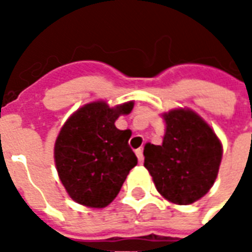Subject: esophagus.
<instances>
[{
  "instance_id": "esophagus-1",
  "label": "esophagus",
  "mask_w": 252,
  "mask_h": 252,
  "mask_svg": "<svg viewBox=\"0 0 252 252\" xmlns=\"http://www.w3.org/2000/svg\"><path fill=\"white\" fill-rule=\"evenodd\" d=\"M135 154H136V157H137V160H139V163L142 164L143 163V151L142 150H140V148H139V150H136V151H135Z\"/></svg>"
}]
</instances>
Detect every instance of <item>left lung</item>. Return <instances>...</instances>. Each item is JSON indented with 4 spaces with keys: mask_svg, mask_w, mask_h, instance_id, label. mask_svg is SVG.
Segmentation results:
<instances>
[{
    "mask_svg": "<svg viewBox=\"0 0 252 252\" xmlns=\"http://www.w3.org/2000/svg\"><path fill=\"white\" fill-rule=\"evenodd\" d=\"M166 129L160 146H144V167L159 194L189 205L211 190L219 174L222 144L198 113L177 108L162 113Z\"/></svg>",
    "mask_w": 252,
    "mask_h": 252,
    "instance_id": "left-lung-1",
    "label": "left lung"
}]
</instances>
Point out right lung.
<instances>
[{
  "mask_svg": "<svg viewBox=\"0 0 252 252\" xmlns=\"http://www.w3.org/2000/svg\"><path fill=\"white\" fill-rule=\"evenodd\" d=\"M132 109L133 101L112 108L98 99L75 110L61 128L54 147L55 166L67 194L78 204L108 206L137 164L128 146L131 131L115 126Z\"/></svg>",
  "mask_w": 252,
  "mask_h": 252,
  "instance_id": "obj_1",
  "label": "right lung"
}]
</instances>
